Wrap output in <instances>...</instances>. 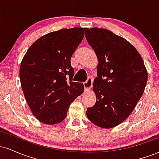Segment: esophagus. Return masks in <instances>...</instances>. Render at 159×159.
<instances>
[{"label": "esophagus", "mask_w": 159, "mask_h": 159, "mask_svg": "<svg viewBox=\"0 0 159 159\" xmlns=\"http://www.w3.org/2000/svg\"><path fill=\"white\" fill-rule=\"evenodd\" d=\"M93 80L92 78H88V79L87 80V81L84 83V91L85 92H89L91 90V87L93 85Z\"/></svg>", "instance_id": "esophagus-1"}]
</instances>
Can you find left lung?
Listing matches in <instances>:
<instances>
[{"mask_svg": "<svg viewBox=\"0 0 159 159\" xmlns=\"http://www.w3.org/2000/svg\"><path fill=\"white\" fill-rule=\"evenodd\" d=\"M85 36L98 61L93 84L96 102L86 114L95 125L111 129L132 114L145 90L148 72L139 52L124 38L98 27L86 28Z\"/></svg>", "mask_w": 159, "mask_h": 159, "instance_id": "1", "label": "left lung"}]
</instances>
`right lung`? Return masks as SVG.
Instances as JSON below:
<instances>
[{
  "label": "right lung",
  "mask_w": 159,
  "mask_h": 159,
  "mask_svg": "<svg viewBox=\"0 0 159 159\" xmlns=\"http://www.w3.org/2000/svg\"><path fill=\"white\" fill-rule=\"evenodd\" d=\"M84 30L74 27L48 33L36 40L24 56L19 70L21 89L30 111L41 123H61L71 103L83 93V84L72 81L70 60Z\"/></svg>",
  "instance_id": "right-lung-1"
}]
</instances>
